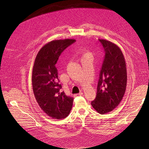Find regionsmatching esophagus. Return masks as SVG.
<instances>
[{"label": "esophagus", "mask_w": 149, "mask_h": 149, "mask_svg": "<svg viewBox=\"0 0 149 149\" xmlns=\"http://www.w3.org/2000/svg\"><path fill=\"white\" fill-rule=\"evenodd\" d=\"M83 94V93H78V94H75L74 95V96H76V97H78V96H82Z\"/></svg>", "instance_id": "esophagus-1"}]
</instances>
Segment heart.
I'll use <instances>...</instances> for the list:
<instances>
[{
    "mask_svg": "<svg viewBox=\"0 0 149 149\" xmlns=\"http://www.w3.org/2000/svg\"><path fill=\"white\" fill-rule=\"evenodd\" d=\"M81 53H83V57L85 56H87L88 55H89V53L88 52H84V50H83V49H81Z\"/></svg>",
    "mask_w": 149,
    "mask_h": 149,
    "instance_id": "1",
    "label": "heart"
}]
</instances>
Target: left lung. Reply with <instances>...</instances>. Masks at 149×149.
<instances>
[{"instance_id":"obj_1","label":"left lung","mask_w":149,"mask_h":149,"mask_svg":"<svg viewBox=\"0 0 149 149\" xmlns=\"http://www.w3.org/2000/svg\"><path fill=\"white\" fill-rule=\"evenodd\" d=\"M105 53L100 73L93 107L98 113L106 114L119 104L127 86V69L123 52L116 44L99 39Z\"/></svg>"}]
</instances>
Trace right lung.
Instances as JSON below:
<instances>
[{
    "label": "right lung",
    "instance_id": "right-lung-1",
    "mask_svg": "<svg viewBox=\"0 0 149 149\" xmlns=\"http://www.w3.org/2000/svg\"><path fill=\"white\" fill-rule=\"evenodd\" d=\"M76 41L57 40L48 43L38 52L32 70V87L38 105L48 116L62 119L69 115L73 98L61 92L56 64L61 53Z\"/></svg>",
    "mask_w": 149,
    "mask_h": 149
}]
</instances>
